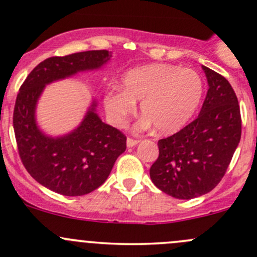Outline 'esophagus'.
Returning <instances> with one entry per match:
<instances>
[{"mask_svg": "<svg viewBox=\"0 0 257 257\" xmlns=\"http://www.w3.org/2000/svg\"><path fill=\"white\" fill-rule=\"evenodd\" d=\"M138 143H139L138 140L131 139V138H128V139H126V146H128V148H133V146L137 145Z\"/></svg>", "mask_w": 257, "mask_h": 257, "instance_id": "esophagus-1", "label": "esophagus"}]
</instances>
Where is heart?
Masks as SVG:
<instances>
[{
    "instance_id": "obj_1",
    "label": "heart",
    "mask_w": 257,
    "mask_h": 257,
    "mask_svg": "<svg viewBox=\"0 0 257 257\" xmlns=\"http://www.w3.org/2000/svg\"><path fill=\"white\" fill-rule=\"evenodd\" d=\"M204 96V81L197 72L171 64H148L129 69L122 89L109 90L105 108L115 125L123 126L142 101L139 129L155 125L157 133L173 134L195 114Z\"/></svg>"
}]
</instances>
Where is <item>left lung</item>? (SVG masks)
<instances>
[{
	"mask_svg": "<svg viewBox=\"0 0 257 257\" xmlns=\"http://www.w3.org/2000/svg\"><path fill=\"white\" fill-rule=\"evenodd\" d=\"M208 90L195 120L159 140V159L150 168L152 183L176 199L210 193L223 178L241 135L238 98L228 80L202 66Z\"/></svg>",
	"mask_w": 257,
	"mask_h": 257,
	"instance_id": "left-lung-1",
	"label": "left lung"
}]
</instances>
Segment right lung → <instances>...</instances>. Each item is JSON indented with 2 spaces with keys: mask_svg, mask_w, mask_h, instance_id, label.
I'll return each mask as SVG.
<instances>
[{
  "mask_svg": "<svg viewBox=\"0 0 257 257\" xmlns=\"http://www.w3.org/2000/svg\"><path fill=\"white\" fill-rule=\"evenodd\" d=\"M111 57L106 50L50 57L30 72L19 89L13 112L19 156L36 182L61 195L81 196L102 185L115 160L125 151L126 138L98 117L96 98H92L78 126L52 137L39 126L38 102L46 85L101 69Z\"/></svg>",
  "mask_w": 257,
  "mask_h": 257,
  "instance_id": "add662e5",
  "label": "right lung"
}]
</instances>
